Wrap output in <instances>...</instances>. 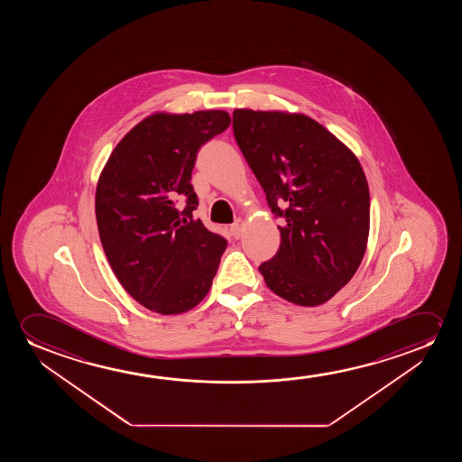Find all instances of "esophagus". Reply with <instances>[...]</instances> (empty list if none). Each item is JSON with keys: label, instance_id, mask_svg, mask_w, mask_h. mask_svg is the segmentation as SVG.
Masks as SVG:
<instances>
[{"label": "esophagus", "instance_id": "esophagus-1", "mask_svg": "<svg viewBox=\"0 0 462 462\" xmlns=\"http://www.w3.org/2000/svg\"><path fill=\"white\" fill-rule=\"evenodd\" d=\"M246 226V222L243 221V219H236V221L230 226V232L234 235L235 238H240L241 234H243V228Z\"/></svg>", "mask_w": 462, "mask_h": 462}]
</instances>
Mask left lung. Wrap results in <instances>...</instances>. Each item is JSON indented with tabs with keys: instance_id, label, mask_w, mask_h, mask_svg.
Here are the masks:
<instances>
[{
	"instance_id": "left-lung-1",
	"label": "left lung",
	"mask_w": 462,
	"mask_h": 462,
	"mask_svg": "<svg viewBox=\"0 0 462 462\" xmlns=\"http://www.w3.org/2000/svg\"><path fill=\"white\" fill-rule=\"evenodd\" d=\"M234 134L282 219L278 253L259 266L266 285L293 304L327 303L366 253L371 200L360 161L303 114L236 108Z\"/></svg>"
}]
</instances>
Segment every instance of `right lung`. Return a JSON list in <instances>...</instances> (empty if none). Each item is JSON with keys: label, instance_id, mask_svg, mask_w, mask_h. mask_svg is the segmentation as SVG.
<instances>
[{"label": "right lung", "instance_id": "obj_1", "mask_svg": "<svg viewBox=\"0 0 462 462\" xmlns=\"http://www.w3.org/2000/svg\"><path fill=\"white\" fill-rule=\"evenodd\" d=\"M224 110L146 116L115 146L96 188V221L115 276L146 310L196 308L213 284L227 241L192 217L197 152L224 133Z\"/></svg>", "mask_w": 462, "mask_h": 462}]
</instances>
